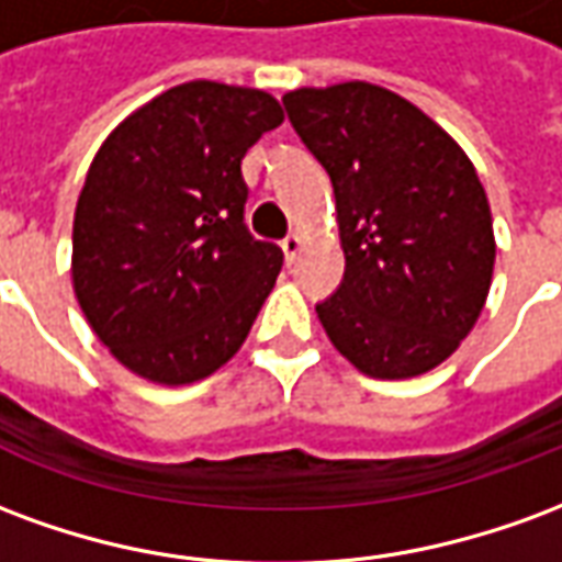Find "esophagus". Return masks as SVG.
I'll return each mask as SVG.
<instances>
[{"label":"esophagus","instance_id":"1","mask_svg":"<svg viewBox=\"0 0 562 562\" xmlns=\"http://www.w3.org/2000/svg\"><path fill=\"white\" fill-rule=\"evenodd\" d=\"M301 246H304V240H301L297 234H289V237L282 240V252H285V261H294V258H297V252H301Z\"/></svg>","mask_w":562,"mask_h":562}]
</instances>
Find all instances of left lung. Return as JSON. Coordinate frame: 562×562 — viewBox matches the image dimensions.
<instances>
[{"label": "left lung", "mask_w": 562, "mask_h": 562, "mask_svg": "<svg viewBox=\"0 0 562 562\" xmlns=\"http://www.w3.org/2000/svg\"><path fill=\"white\" fill-rule=\"evenodd\" d=\"M328 171L346 273L316 306L334 349L373 379H413L454 352L494 277V222L470 156L397 92L349 80L282 95Z\"/></svg>", "instance_id": "obj_1"}]
</instances>
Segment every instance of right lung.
Segmentation results:
<instances>
[{
    "mask_svg": "<svg viewBox=\"0 0 562 562\" xmlns=\"http://www.w3.org/2000/svg\"><path fill=\"white\" fill-rule=\"evenodd\" d=\"M285 120L265 90L189 80L104 138L80 189L71 285L95 337L156 385L228 364L280 277L244 225L240 161Z\"/></svg>",
    "mask_w": 562,
    "mask_h": 562,
    "instance_id": "add662e5",
    "label": "right lung"
}]
</instances>
